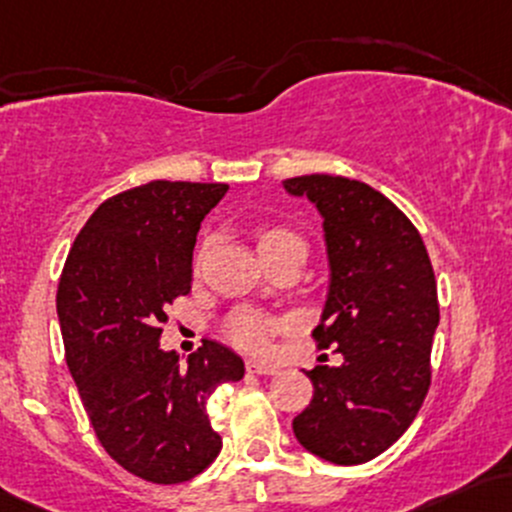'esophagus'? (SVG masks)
<instances>
[{"mask_svg": "<svg viewBox=\"0 0 512 512\" xmlns=\"http://www.w3.org/2000/svg\"><path fill=\"white\" fill-rule=\"evenodd\" d=\"M245 369H247V374H257V376H272V374L279 372V369L274 367V364L257 362V359H247Z\"/></svg>", "mask_w": 512, "mask_h": 512, "instance_id": "esophagus-1", "label": "esophagus"}]
</instances>
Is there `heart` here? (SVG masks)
Masks as SVG:
<instances>
[{
    "mask_svg": "<svg viewBox=\"0 0 512 512\" xmlns=\"http://www.w3.org/2000/svg\"><path fill=\"white\" fill-rule=\"evenodd\" d=\"M255 243L260 257L272 255V252L282 250L286 245H296L303 240L291 230L282 226H260L255 230ZM279 330L277 320L262 316L257 311H238L228 323V338L235 342L238 347L250 352H265L272 335Z\"/></svg>",
    "mask_w": 512,
    "mask_h": 512,
    "instance_id": "heart-1",
    "label": "heart"
}]
</instances>
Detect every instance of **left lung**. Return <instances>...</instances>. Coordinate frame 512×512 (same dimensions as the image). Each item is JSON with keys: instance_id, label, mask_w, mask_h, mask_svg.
<instances>
[{"instance_id": "obj_1", "label": "left lung", "mask_w": 512, "mask_h": 512, "mask_svg": "<svg viewBox=\"0 0 512 512\" xmlns=\"http://www.w3.org/2000/svg\"><path fill=\"white\" fill-rule=\"evenodd\" d=\"M323 218L328 294L313 338L335 345L340 367L306 372L313 401L294 418L303 449L352 466L386 452L430 389L440 325L428 250L406 213L369 184L330 174L284 179Z\"/></svg>"}]
</instances>
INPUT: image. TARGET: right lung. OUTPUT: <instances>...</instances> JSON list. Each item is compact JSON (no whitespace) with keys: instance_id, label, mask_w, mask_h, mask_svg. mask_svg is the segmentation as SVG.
<instances>
[{"instance_id":"1","label":"right lung","mask_w":512,"mask_h":512,"mask_svg":"<svg viewBox=\"0 0 512 512\" xmlns=\"http://www.w3.org/2000/svg\"><path fill=\"white\" fill-rule=\"evenodd\" d=\"M228 184L148 182L111 196L84 223L58 284L67 367L101 447L153 484L194 479L221 452L206 401L240 381L243 359L204 340L182 367L162 350L165 308L192 289L201 221Z\"/></svg>"}]
</instances>
